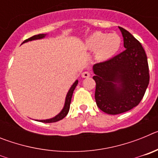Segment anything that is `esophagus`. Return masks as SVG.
<instances>
[{"instance_id": "1", "label": "esophagus", "mask_w": 158, "mask_h": 158, "mask_svg": "<svg viewBox=\"0 0 158 158\" xmlns=\"http://www.w3.org/2000/svg\"><path fill=\"white\" fill-rule=\"evenodd\" d=\"M90 75H91V73H90L88 72V71H85V72L82 73L81 77L84 78H85V77H90Z\"/></svg>"}]
</instances>
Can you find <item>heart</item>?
Here are the masks:
<instances>
[{"instance_id":"1","label":"heart","mask_w":158,"mask_h":158,"mask_svg":"<svg viewBox=\"0 0 158 158\" xmlns=\"http://www.w3.org/2000/svg\"><path fill=\"white\" fill-rule=\"evenodd\" d=\"M121 45V39L117 34H105L103 32H94L87 38L86 48L95 51V57L99 61L109 59L118 51Z\"/></svg>"}]
</instances>
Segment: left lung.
Wrapping results in <instances>:
<instances>
[{"label": "left lung", "mask_w": 158, "mask_h": 158, "mask_svg": "<svg viewBox=\"0 0 158 158\" xmlns=\"http://www.w3.org/2000/svg\"><path fill=\"white\" fill-rule=\"evenodd\" d=\"M118 28L126 50L93 66L96 105L109 115H118L136 107L150 82L147 57L142 44L129 31Z\"/></svg>", "instance_id": "8db88e82"}]
</instances>
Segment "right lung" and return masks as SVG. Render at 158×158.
<instances>
[{
	"instance_id": "1",
	"label": "right lung",
	"mask_w": 158,
	"mask_h": 158,
	"mask_svg": "<svg viewBox=\"0 0 158 158\" xmlns=\"http://www.w3.org/2000/svg\"><path fill=\"white\" fill-rule=\"evenodd\" d=\"M46 34H40V35H36L32 36V37L29 38L27 40H24L23 42V43H26V42H28V41H31V40H40V39H42V38L45 37ZM77 83L78 81H76L74 82V84L73 85L72 87L70 88V89L69 90L68 93H67V96H66V98H65V106H64V108L62 109V111L58 114V115H56L55 117L52 118H50V119H46V120H40V122L42 123H55V122H58V121L61 120L63 118H65L66 116V115L68 114L69 112V107H70V103H71V99H72V96H73V91H74L75 88L76 86L77 85Z\"/></svg>"
}]
</instances>
